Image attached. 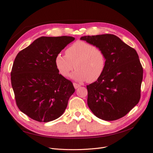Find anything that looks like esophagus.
Wrapping results in <instances>:
<instances>
[{
    "label": "esophagus",
    "mask_w": 153,
    "mask_h": 153,
    "mask_svg": "<svg viewBox=\"0 0 153 153\" xmlns=\"http://www.w3.org/2000/svg\"><path fill=\"white\" fill-rule=\"evenodd\" d=\"M73 85H74V87H75V89H78V87L81 86L80 84H76V83H75V82L73 83Z\"/></svg>",
    "instance_id": "1"
}]
</instances>
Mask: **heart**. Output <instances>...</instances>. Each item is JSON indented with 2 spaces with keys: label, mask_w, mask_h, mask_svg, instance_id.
Wrapping results in <instances>:
<instances>
[{
  "label": "heart",
  "mask_w": 153,
  "mask_h": 153,
  "mask_svg": "<svg viewBox=\"0 0 153 153\" xmlns=\"http://www.w3.org/2000/svg\"><path fill=\"white\" fill-rule=\"evenodd\" d=\"M106 64L104 51L84 41H77L66 49V55H57L55 64L58 71L67 77L76 68L72 75L73 79L77 81L93 82L103 73Z\"/></svg>",
  "instance_id": "1"
}]
</instances>
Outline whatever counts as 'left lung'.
I'll use <instances>...</instances> for the list:
<instances>
[{"label": "left lung", "mask_w": 153, "mask_h": 153, "mask_svg": "<svg viewBox=\"0 0 153 153\" xmlns=\"http://www.w3.org/2000/svg\"><path fill=\"white\" fill-rule=\"evenodd\" d=\"M80 39L102 49L106 57L102 75L87 85L89 108L105 121L124 117L140 98L143 68L136 50L114 34L86 36Z\"/></svg>", "instance_id": "left-lung-1"}]
</instances>
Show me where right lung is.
<instances>
[{
    "mask_svg": "<svg viewBox=\"0 0 153 153\" xmlns=\"http://www.w3.org/2000/svg\"><path fill=\"white\" fill-rule=\"evenodd\" d=\"M74 40L66 36L40 37L14 61L11 80L17 106L36 121L47 123L61 116L75 91L55 64L57 55Z\"/></svg>",
    "mask_w": 153,
    "mask_h": 153,
    "instance_id": "1",
    "label": "right lung"
}]
</instances>
